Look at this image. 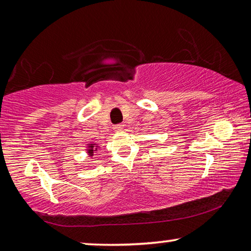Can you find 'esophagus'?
I'll return each instance as SVG.
<instances>
[{
  "label": "esophagus",
  "mask_w": 251,
  "mask_h": 251,
  "mask_svg": "<svg viewBox=\"0 0 251 251\" xmlns=\"http://www.w3.org/2000/svg\"><path fill=\"white\" fill-rule=\"evenodd\" d=\"M123 128H124V126L121 125V124H119V125H115V126H114V129L116 130V132H121V130H122Z\"/></svg>",
  "instance_id": "obj_1"
}]
</instances>
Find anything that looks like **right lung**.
I'll list each match as a JSON object with an SVG mask.
<instances>
[{"label":"right lung","instance_id":"add662e5","mask_svg":"<svg viewBox=\"0 0 251 251\" xmlns=\"http://www.w3.org/2000/svg\"><path fill=\"white\" fill-rule=\"evenodd\" d=\"M97 151H98V145L93 144V143H91V144L88 145V150H87V153L89 154V156H94L95 152H97Z\"/></svg>","mask_w":251,"mask_h":251}]
</instances>
